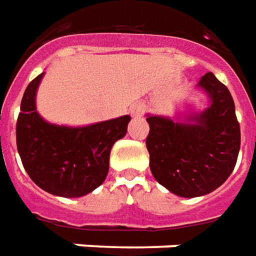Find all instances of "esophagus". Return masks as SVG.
Masks as SVG:
<instances>
[{
  "label": "esophagus",
  "mask_w": 256,
  "mask_h": 256,
  "mask_svg": "<svg viewBox=\"0 0 256 256\" xmlns=\"http://www.w3.org/2000/svg\"><path fill=\"white\" fill-rule=\"evenodd\" d=\"M144 111H145V107L140 104V103H136V104L132 106L131 116H132V117H135V118L142 117V116H144Z\"/></svg>",
  "instance_id": "1"
}]
</instances>
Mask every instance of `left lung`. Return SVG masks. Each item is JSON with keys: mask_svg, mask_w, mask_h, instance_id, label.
<instances>
[{"mask_svg": "<svg viewBox=\"0 0 256 256\" xmlns=\"http://www.w3.org/2000/svg\"><path fill=\"white\" fill-rule=\"evenodd\" d=\"M199 88L209 94L210 106L186 122L148 116L150 131L146 148L150 170L158 184L182 198L214 191L236 167L241 132L236 106L224 84L212 72L200 78Z\"/></svg>", "mask_w": 256, "mask_h": 256, "instance_id": "8db88e82", "label": "left lung"}]
</instances>
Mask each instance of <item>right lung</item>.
<instances>
[{
  "label": "right lung",
  "instance_id": "obj_1",
  "mask_svg": "<svg viewBox=\"0 0 256 256\" xmlns=\"http://www.w3.org/2000/svg\"><path fill=\"white\" fill-rule=\"evenodd\" d=\"M43 74L24 90L16 122V146L32 181L48 194L79 198L104 182L112 145L124 138L130 116L88 125L62 126L44 121L36 110Z\"/></svg>",
  "mask_w": 256,
  "mask_h": 256
}]
</instances>
